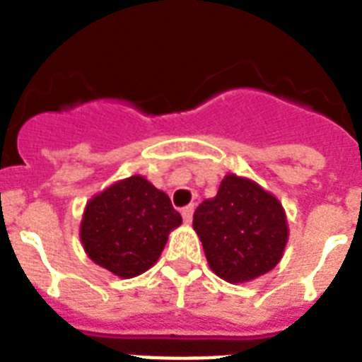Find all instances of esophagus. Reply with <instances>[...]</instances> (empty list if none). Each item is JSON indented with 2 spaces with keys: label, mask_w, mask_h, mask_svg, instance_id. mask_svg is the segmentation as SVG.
<instances>
[{
  "label": "esophagus",
  "mask_w": 362,
  "mask_h": 362,
  "mask_svg": "<svg viewBox=\"0 0 362 362\" xmlns=\"http://www.w3.org/2000/svg\"><path fill=\"white\" fill-rule=\"evenodd\" d=\"M183 219H185V223H187V225H190V223H192V213H194V204H189V206L187 207H183Z\"/></svg>",
  "instance_id": "obj_1"
}]
</instances>
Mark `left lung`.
<instances>
[{"label":"left lung","instance_id":"left-lung-1","mask_svg":"<svg viewBox=\"0 0 362 362\" xmlns=\"http://www.w3.org/2000/svg\"><path fill=\"white\" fill-rule=\"evenodd\" d=\"M192 228L209 268L234 285L253 281L276 268L288 240L281 202L236 173L225 175L217 196L198 206Z\"/></svg>","mask_w":362,"mask_h":362}]
</instances>
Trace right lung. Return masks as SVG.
I'll use <instances>...</instances> for the list:
<instances>
[{
    "instance_id": "obj_1",
    "label": "right lung",
    "mask_w": 362,
    "mask_h": 362,
    "mask_svg": "<svg viewBox=\"0 0 362 362\" xmlns=\"http://www.w3.org/2000/svg\"><path fill=\"white\" fill-rule=\"evenodd\" d=\"M181 223L166 192L132 175L86 202L79 236L92 262L128 279L156 264L170 232Z\"/></svg>"
}]
</instances>
